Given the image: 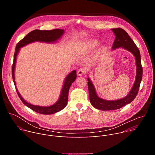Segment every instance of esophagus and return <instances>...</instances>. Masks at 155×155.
Returning a JSON list of instances; mask_svg holds the SVG:
<instances>
[{"label": "esophagus", "instance_id": "1", "mask_svg": "<svg viewBox=\"0 0 155 155\" xmlns=\"http://www.w3.org/2000/svg\"><path fill=\"white\" fill-rule=\"evenodd\" d=\"M86 73V71L84 69H80L77 72V75L78 76H82L83 74Z\"/></svg>", "mask_w": 155, "mask_h": 155}]
</instances>
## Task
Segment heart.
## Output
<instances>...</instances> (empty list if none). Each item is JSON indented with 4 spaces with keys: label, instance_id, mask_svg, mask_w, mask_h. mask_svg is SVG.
<instances>
[{
    "label": "heart",
    "instance_id": "b5f03b06",
    "mask_svg": "<svg viewBox=\"0 0 155 155\" xmlns=\"http://www.w3.org/2000/svg\"><path fill=\"white\" fill-rule=\"evenodd\" d=\"M99 43V41L96 39H89L84 40L82 43L83 48L86 51H91L93 50ZM105 49V47H102L101 48V51H104Z\"/></svg>",
    "mask_w": 155,
    "mask_h": 155
}]
</instances>
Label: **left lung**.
I'll list each match as a JSON object with an SVG mask.
<instances>
[{"label":"left lung","instance_id":"left-lung-1","mask_svg":"<svg viewBox=\"0 0 155 155\" xmlns=\"http://www.w3.org/2000/svg\"><path fill=\"white\" fill-rule=\"evenodd\" d=\"M111 30L115 35V40L113 44L112 49L115 50L118 48L125 49L130 52L135 57L136 77L133 86L129 94L124 97L115 101H108L99 97L96 93L95 87L91 80L90 78H87V86L88 90H89L90 102L94 108L101 110H117L130 103L137 95L142 78L143 71L141 64L140 54L135 43L124 29L121 28H115L112 29Z\"/></svg>","mask_w":155,"mask_h":155}]
</instances>
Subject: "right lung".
Instances as JSON below:
<instances>
[{
    "label": "right lung",
    "instance_id": "obj_1",
    "mask_svg": "<svg viewBox=\"0 0 155 155\" xmlns=\"http://www.w3.org/2000/svg\"><path fill=\"white\" fill-rule=\"evenodd\" d=\"M64 33V29H53L50 31H41V30H34L26 35L23 39L20 40L16 46L15 52L14 54L13 63L12 65V78L13 82L16 87V90L18 95L23 103L26 105L29 108L34 110L40 114L43 115H50L57 113L61 110L64 109L68 104V94L69 88L72 84V83L77 78V72L76 71H73L69 73L67 77L65 78L63 87L62 88L61 93L58 101L50 106H38L31 104L26 102L19 93L16 86V81L15 79V69L16 62V57L21 47H25L28 44L35 42V41H41L45 43H54L58 40L60 39Z\"/></svg>",
    "mask_w": 155,
    "mask_h": 155
}]
</instances>
